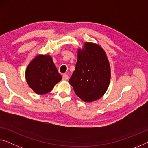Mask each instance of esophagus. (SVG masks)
Returning <instances> with one entry per match:
<instances>
[{"instance_id": "34e87169", "label": "esophagus", "mask_w": 148, "mask_h": 148, "mask_svg": "<svg viewBox=\"0 0 148 148\" xmlns=\"http://www.w3.org/2000/svg\"><path fill=\"white\" fill-rule=\"evenodd\" d=\"M69 79V76H68V75L64 74L62 75V79L64 80V81H66V80H68Z\"/></svg>"}]
</instances>
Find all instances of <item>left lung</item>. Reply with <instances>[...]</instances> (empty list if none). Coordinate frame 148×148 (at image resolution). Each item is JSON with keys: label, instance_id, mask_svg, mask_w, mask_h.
Returning a JSON list of instances; mask_svg holds the SVG:
<instances>
[{"label": "left lung", "instance_id": "obj_1", "mask_svg": "<svg viewBox=\"0 0 148 148\" xmlns=\"http://www.w3.org/2000/svg\"><path fill=\"white\" fill-rule=\"evenodd\" d=\"M76 69L69 79L77 97L84 102L99 100L108 88L111 69L104 49L99 44L86 42L77 50Z\"/></svg>", "mask_w": 148, "mask_h": 148}]
</instances>
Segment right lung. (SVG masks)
<instances>
[{
	"label": "right lung",
	"instance_id": "right-lung-1",
	"mask_svg": "<svg viewBox=\"0 0 148 148\" xmlns=\"http://www.w3.org/2000/svg\"><path fill=\"white\" fill-rule=\"evenodd\" d=\"M25 79L32 91L38 95L46 94L61 81V75L48 54H39L30 62L25 71Z\"/></svg>",
	"mask_w": 148,
	"mask_h": 148
}]
</instances>
